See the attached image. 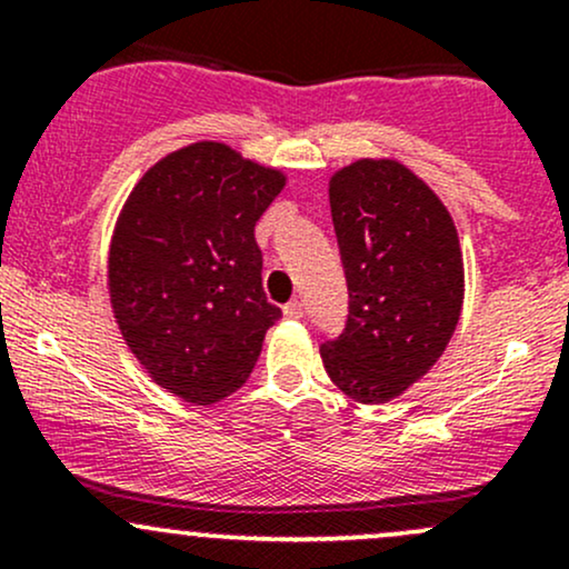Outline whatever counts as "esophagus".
<instances>
[{"mask_svg":"<svg viewBox=\"0 0 569 569\" xmlns=\"http://www.w3.org/2000/svg\"><path fill=\"white\" fill-rule=\"evenodd\" d=\"M283 316L291 318V321H299V318L305 316V305L299 302V299H291V302L283 307Z\"/></svg>","mask_w":569,"mask_h":569,"instance_id":"34e87169","label":"esophagus"}]
</instances>
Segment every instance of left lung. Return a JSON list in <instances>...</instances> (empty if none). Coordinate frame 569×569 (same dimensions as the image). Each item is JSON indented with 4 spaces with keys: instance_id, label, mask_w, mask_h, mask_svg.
I'll use <instances>...</instances> for the list:
<instances>
[{
    "instance_id": "8db88e82",
    "label": "left lung",
    "mask_w": 569,
    "mask_h": 569,
    "mask_svg": "<svg viewBox=\"0 0 569 569\" xmlns=\"http://www.w3.org/2000/svg\"><path fill=\"white\" fill-rule=\"evenodd\" d=\"M329 202L350 302L342 335L321 345L323 367L345 396L385 403L426 377L455 335L460 240L401 162H352L331 176Z\"/></svg>"
}]
</instances>
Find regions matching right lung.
Segmentation results:
<instances>
[{
  "instance_id": "add662e5",
  "label": "right lung",
  "mask_w": 569,
  "mask_h": 569,
  "mask_svg": "<svg viewBox=\"0 0 569 569\" xmlns=\"http://www.w3.org/2000/svg\"><path fill=\"white\" fill-rule=\"evenodd\" d=\"M283 184L280 171L200 141L149 168L117 219L114 318L152 380L189 403L234 393L280 318L253 227Z\"/></svg>"
}]
</instances>
